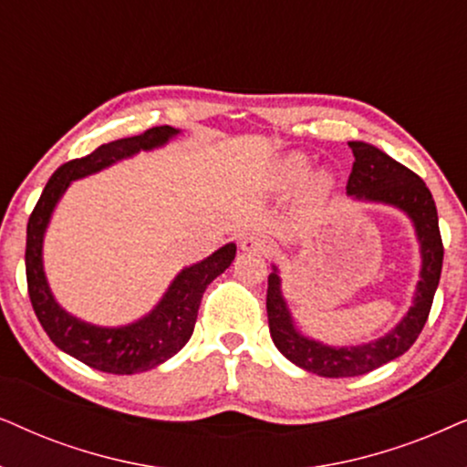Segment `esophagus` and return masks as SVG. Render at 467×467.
I'll list each match as a JSON object with an SVG mask.
<instances>
[{
    "mask_svg": "<svg viewBox=\"0 0 467 467\" xmlns=\"http://www.w3.org/2000/svg\"><path fill=\"white\" fill-rule=\"evenodd\" d=\"M241 250L252 252V254H265L269 250V241H266L265 234H247V237L241 239Z\"/></svg>",
    "mask_w": 467,
    "mask_h": 467,
    "instance_id": "esophagus-1",
    "label": "esophagus"
}]
</instances>
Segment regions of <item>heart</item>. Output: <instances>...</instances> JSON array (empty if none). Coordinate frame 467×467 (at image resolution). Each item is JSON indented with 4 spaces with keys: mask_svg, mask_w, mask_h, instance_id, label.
I'll list each match as a JSON object with an SVG mask.
<instances>
[{
    "mask_svg": "<svg viewBox=\"0 0 467 467\" xmlns=\"http://www.w3.org/2000/svg\"><path fill=\"white\" fill-rule=\"evenodd\" d=\"M312 160L306 153H288L282 160L275 161L271 171V183L277 190H288L292 185H296L303 177L307 175ZM335 188V179L331 172L327 171H316L309 175L301 185L298 198H301L303 207H318L320 202H325L328 194Z\"/></svg>",
    "mask_w": 467,
    "mask_h": 467,
    "instance_id": "obj_1",
    "label": "heart"
}]
</instances>
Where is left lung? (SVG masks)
Segmentation results:
<instances>
[{
  "label": "left lung",
  "instance_id": "obj_1",
  "mask_svg": "<svg viewBox=\"0 0 467 467\" xmlns=\"http://www.w3.org/2000/svg\"><path fill=\"white\" fill-rule=\"evenodd\" d=\"M348 145L354 153L352 172L346 185L348 196H352L354 201L389 204L403 211L412 220L416 239L420 244V279L416 284L412 307L400 320V325L376 341L337 348L301 335L282 295L277 266L273 265L269 288H266V316H269L273 344L298 368L322 378L363 376L408 352L431 312L444 258L436 202L425 182L369 142L352 140Z\"/></svg>",
  "mask_w": 467,
  "mask_h": 467
}]
</instances>
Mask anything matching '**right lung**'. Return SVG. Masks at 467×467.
I'll return each instance as SVG.
<instances>
[{
	"label": "right lung",
	"instance_id": "1",
	"mask_svg": "<svg viewBox=\"0 0 467 467\" xmlns=\"http://www.w3.org/2000/svg\"><path fill=\"white\" fill-rule=\"evenodd\" d=\"M179 130L158 126L139 136L119 139L99 145L85 158L70 160L59 166L48 179L40 201L36 202L27 222V247H25V271L31 307L42 328L59 350L78 358L107 374H139L158 368L188 344L194 333L202 292L228 269L237 254V245L226 244L201 263L185 266L147 316L126 327H96L67 314L55 301L42 266V241L55 207L67 185L93 172L109 169L115 161L132 158L139 151H151L175 139Z\"/></svg>",
	"mask_w": 467,
	"mask_h": 467
}]
</instances>
